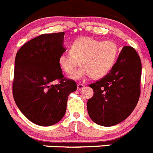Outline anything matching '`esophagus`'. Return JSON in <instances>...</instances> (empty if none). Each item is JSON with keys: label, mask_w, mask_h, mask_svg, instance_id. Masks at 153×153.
<instances>
[{"label": "esophagus", "mask_w": 153, "mask_h": 153, "mask_svg": "<svg viewBox=\"0 0 153 153\" xmlns=\"http://www.w3.org/2000/svg\"><path fill=\"white\" fill-rule=\"evenodd\" d=\"M84 87H85V85H83L82 84H77V90H79V91L83 89Z\"/></svg>", "instance_id": "obj_1"}]
</instances>
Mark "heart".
Listing matches in <instances>:
<instances>
[{"label": "heart", "instance_id": "heart-1", "mask_svg": "<svg viewBox=\"0 0 153 153\" xmlns=\"http://www.w3.org/2000/svg\"><path fill=\"white\" fill-rule=\"evenodd\" d=\"M71 52H65L59 57V65L66 74H71L80 61L82 66L71 73L73 79H84L91 76L100 79L113 68L118 55V46L113 41H101L84 37L74 42Z\"/></svg>", "mask_w": 153, "mask_h": 153}]
</instances>
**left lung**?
Segmentation results:
<instances>
[{
  "mask_svg": "<svg viewBox=\"0 0 153 153\" xmlns=\"http://www.w3.org/2000/svg\"><path fill=\"white\" fill-rule=\"evenodd\" d=\"M140 59L131 46H124L113 68L101 80L88 86L94 91L87 110L94 123L113 126L132 113L140 94Z\"/></svg>",
  "mask_w": 153,
  "mask_h": 153,
  "instance_id": "1",
  "label": "left lung"
}]
</instances>
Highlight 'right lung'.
I'll return each instance as SVG.
<instances>
[{
  "label": "right lung",
  "instance_id": "add662e5",
  "mask_svg": "<svg viewBox=\"0 0 153 153\" xmlns=\"http://www.w3.org/2000/svg\"><path fill=\"white\" fill-rule=\"evenodd\" d=\"M65 33L44 34L29 40L17 52L13 94L17 107L30 122L49 126L64 117L74 80L64 78L59 57L66 51ZM59 79V83L52 82Z\"/></svg>",
  "mask_w": 153,
  "mask_h": 153
}]
</instances>
